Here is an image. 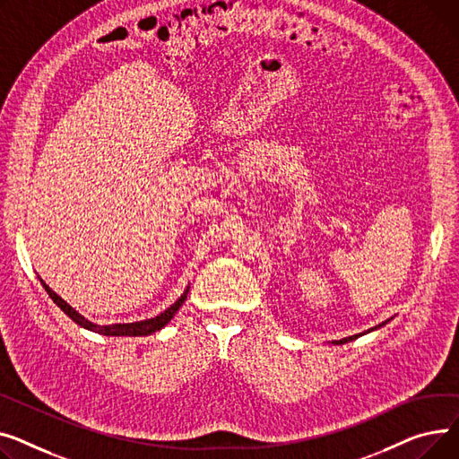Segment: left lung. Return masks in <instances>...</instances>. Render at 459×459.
<instances>
[{"mask_svg":"<svg viewBox=\"0 0 459 459\" xmlns=\"http://www.w3.org/2000/svg\"><path fill=\"white\" fill-rule=\"evenodd\" d=\"M384 325H387V322H382L380 326H384ZM370 332V330H368ZM359 335H363V333H359ZM359 335H352V337H344V339H341V341H333L335 344H344V342H350V341H354V339H358Z\"/></svg>","mask_w":459,"mask_h":459,"instance_id":"8db88e82","label":"left lung"}]
</instances>
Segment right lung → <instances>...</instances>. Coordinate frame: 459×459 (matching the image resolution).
<instances>
[{
    "instance_id": "add662e5",
    "label": "right lung",
    "mask_w": 459,
    "mask_h": 459,
    "mask_svg": "<svg viewBox=\"0 0 459 459\" xmlns=\"http://www.w3.org/2000/svg\"><path fill=\"white\" fill-rule=\"evenodd\" d=\"M40 283L44 285V289L48 290V294L51 296V300L56 302L74 322H77L79 326H83L87 330H92L96 333H101V335H129V337H137V335H150L153 332H159L163 326H167L169 322L172 320V316L178 313V309L183 306V302L186 300V294H188V289L181 294V299L170 306L165 313L157 315L155 318H148V320H143V322H131V325H113V326H98V325H92V322H89L85 316H81L75 309H72L59 294L53 292L42 280Z\"/></svg>"
}]
</instances>
